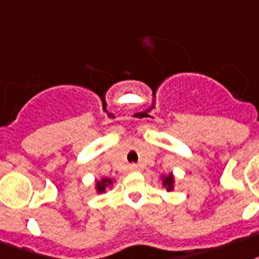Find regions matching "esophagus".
<instances>
[{
  "instance_id": "esophagus-1",
  "label": "esophagus",
  "mask_w": 259,
  "mask_h": 259,
  "mask_svg": "<svg viewBox=\"0 0 259 259\" xmlns=\"http://www.w3.org/2000/svg\"><path fill=\"white\" fill-rule=\"evenodd\" d=\"M138 169V166L137 165H130V170H137Z\"/></svg>"
}]
</instances>
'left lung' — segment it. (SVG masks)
<instances>
[{
    "label": "left lung",
    "instance_id": "1",
    "mask_svg": "<svg viewBox=\"0 0 259 259\" xmlns=\"http://www.w3.org/2000/svg\"><path fill=\"white\" fill-rule=\"evenodd\" d=\"M173 176L171 174H169L167 177H165V180H163V185H165L166 188H167V190H171L173 189Z\"/></svg>",
    "mask_w": 259,
    "mask_h": 259
}]
</instances>
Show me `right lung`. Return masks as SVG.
<instances>
[{
  "mask_svg": "<svg viewBox=\"0 0 259 259\" xmlns=\"http://www.w3.org/2000/svg\"><path fill=\"white\" fill-rule=\"evenodd\" d=\"M111 184V180H109V178H104V180L101 181V182H97V189H98V191L100 193H104L105 191V188H106V185Z\"/></svg>",
  "mask_w": 259,
  "mask_h": 259,
  "instance_id": "add662e5",
  "label": "right lung"
}]
</instances>
